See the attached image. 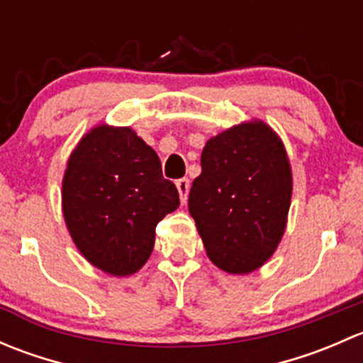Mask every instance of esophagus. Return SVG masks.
I'll return each instance as SVG.
<instances>
[{
  "instance_id": "34e87169",
  "label": "esophagus",
  "mask_w": 363,
  "mask_h": 363,
  "mask_svg": "<svg viewBox=\"0 0 363 363\" xmlns=\"http://www.w3.org/2000/svg\"><path fill=\"white\" fill-rule=\"evenodd\" d=\"M175 186H177L179 196H181V203L188 202V193H189V181H188V179H179V181L175 182Z\"/></svg>"
}]
</instances>
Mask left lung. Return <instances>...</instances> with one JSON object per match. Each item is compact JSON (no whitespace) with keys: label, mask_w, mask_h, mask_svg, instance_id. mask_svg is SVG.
I'll return each mask as SVG.
<instances>
[{"label":"left lung","mask_w":363,"mask_h":363,"mask_svg":"<svg viewBox=\"0 0 363 363\" xmlns=\"http://www.w3.org/2000/svg\"><path fill=\"white\" fill-rule=\"evenodd\" d=\"M202 174L189 191V214L208 258L230 274H250L284 235L294 175L279 135L259 119L208 138Z\"/></svg>","instance_id":"left-lung-1"}]
</instances>
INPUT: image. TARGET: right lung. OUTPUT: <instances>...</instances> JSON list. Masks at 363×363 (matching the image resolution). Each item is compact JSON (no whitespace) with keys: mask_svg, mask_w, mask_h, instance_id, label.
Returning a JSON list of instances; mask_svg holds the SVG:
<instances>
[{"mask_svg":"<svg viewBox=\"0 0 363 363\" xmlns=\"http://www.w3.org/2000/svg\"><path fill=\"white\" fill-rule=\"evenodd\" d=\"M63 218L73 244L93 267L116 277L138 272L155 247L156 225L179 207L174 182L131 128L98 124L67 161Z\"/></svg>","mask_w":363,"mask_h":363,"instance_id":"right-lung-1","label":"right lung"}]
</instances>
